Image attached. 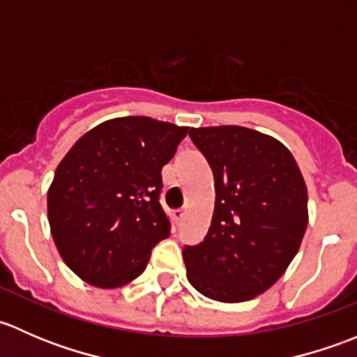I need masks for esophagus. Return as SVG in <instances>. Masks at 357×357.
<instances>
[{"instance_id":"34e87169","label":"esophagus","mask_w":357,"mask_h":357,"mask_svg":"<svg viewBox=\"0 0 357 357\" xmlns=\"http://www.w3.org/2000/svg\"><path fill=\"white\" fill-rule=\"evenodd\" d=\"M172 218H174V221L179 225V222L183 221V218H185V211H181V208H179V211H174L172 212Z\"/></svg>"}]
</instances>
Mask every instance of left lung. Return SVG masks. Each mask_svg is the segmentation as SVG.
Instances as JSON below:
<instances>
[{"instance_id": "8db88e82", "label": "left lung", "mask_w": 357, "mask_h": 357, "mask_svg": "<svg viewBox=\"0 0 357 357\" xmlns=\"http://www.w3.org/2000/svg\"><path fill=\"white\" fill-rule=\"evenodd\" d=\"M214 172L215 204L204 242L183 248L186 278L219 302H245L275 285L307 228V188L290 150L242 126L192 128Z\"/></svg>"}]
</instances>
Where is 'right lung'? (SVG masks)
Listing matches in <instances>:
<instances>
[{"label": "right lung", "mask_w": 357, "mask_h": 357, "mask_svg": "<svg viewBox=\"0 0 357 357\" xmlns=\"http://www.w3.org/2000/svg\"><path fill=\"white\" fill-rule=\"evenodd\" d=\"M186 126L117 117L89 129L62 158L48 188V221L63 262L98 289L145 271L171 225L158 195L162 167Z\"/></svg>", "instance_id": "obj_1"}]
</instances>
